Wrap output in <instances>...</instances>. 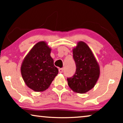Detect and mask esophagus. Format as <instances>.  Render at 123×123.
<instances>
[{"label":"esophagus","mask_w":123,"mask_h":123,"mask_svg":"<svg viewBox=\"0 0 123 123\" xmlns=\"http://www.w3.org/2000/svg\"><path fill=\"white\" fill-rule=\"evenodd\" d=\"M63 68H59V72L60 73H63Z\"/></svg>","instance_id":"34e87169"}]
</instances>
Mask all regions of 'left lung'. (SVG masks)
<instances>
[{
    "label": "left lung",
    "mask_w": 123,
    "mask_h": 123,
    "mask_svg": "<svg viewBox=\"0 0 123 123\" xmlns=\"http://www.w3.org/2000/svg\"><path fill=\"white\" fill-rule=\"evenodd\" d=\"M76 71L67 78L69 87L76 93H85L93 88L100 77V66L89 46L79 41L73 49Z\"/></svg>",
    "instance_id": "8db88e82"
}]
</instances>
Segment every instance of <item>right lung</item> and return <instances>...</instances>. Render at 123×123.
Wrapping results in <instances>:
<instances>
[{
  "instance_id": "right-lung-1",
  "label": "right lung",
  "mask_w": 123,
  "mask_h": 123,
  "mask_svg": "<svg viewBox=\"0 0 123 123\" xmlns=\"http://www.w3.org/2000/svg\"><path fill=\"white\" fill-rule=\"evenodd\" d=\"M51 49L45 41L35 44L23 59L21 67L22 77L26 85L36 92L49 88L58 74L50 56Z\"/></svg>"
}]
</instances>
